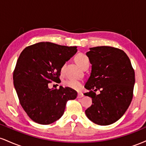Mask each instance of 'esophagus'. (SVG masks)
I'll list each match as a JSON object with an SVG mask.
<instances>
[{
    "label": "esophagus",
    "instance_id": "esophagus-1",
    "mask_svg": "<svg viewBox=\"0 0 146 146\" xmlns=\"http://www.w3.org/2000/svg\"><path fill=\"white\" fill-rule=\"evenodd\" d=\"M82 97H84L83 93H81V92H79L78 94V98H82Z\"/></svg>",
    "mask_w": 146,
    "mask_h": 146
}]
</instances>
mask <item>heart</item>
Returning <instances> with one entry per match:
<instances>
[{
    "instance_id": "obj_1",
    "label": "heart",
    "mask_w": 146,
    "mask_h": 146,
    "mask_svg": "<svg viewBox=\"0 0 146 146\" xmlns=\"http://www.w3.org/2000/svg\"><path fill=\"white\" fill-rule=\"evenodd\" d=\"M75 61L78 63V64L82 68L87 63H89V60H88V57L85 56L83 53H80L78 56L75 57ZM64 84L66 86L69 87V88H73V89L79 90L82 88V83L80 80H76V79L69 78L65 80Z\"/></svg>"
}]
</instances>
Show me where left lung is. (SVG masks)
<instances>
[{"label":"left lung","mask_w":146,"mask_h":146,"mask_svg":"<svg viewBox=\"0 0 146 146\" xmlns=\"http://www.w3.org/2000/svg\"><path fill=\"white\" fill-rule=\"evenodd\" d=\"M86 56L92 68L84 86L90 91L84 95L92 98V105L85 113L96 124H112L123 116L131 103L135 71L126 53L119 48L96 46L90 48ZM98 90L100 93L96 95Z\"/></svg>","instance_id":"obj_1"}]
</instances>
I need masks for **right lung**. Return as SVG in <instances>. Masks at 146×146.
<instances>
[{
	"mask_svg": "<svg viewBox=\"0 0 146 146\" xmlns=\"http://www.w3.org/2000/svg\"><path fill=\"white\" fill-rule=\"evenodd\" d=\"M77 51V46L42 42L21 52L13 74L14 85L20 104L36 123L47 125L57 121L68 100L77 98L78 93L69 87L48 86L52 82H61V68Z\"/></svg>",
	"mask_w": 146,
	"mask_h": 146,
	"instance_id": "1",
	"label": "right lung"
}]
</instances>
